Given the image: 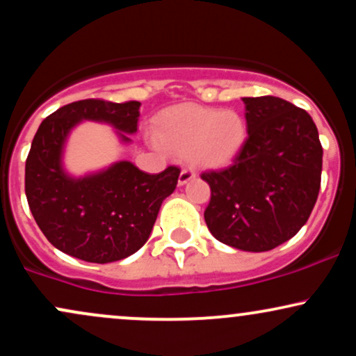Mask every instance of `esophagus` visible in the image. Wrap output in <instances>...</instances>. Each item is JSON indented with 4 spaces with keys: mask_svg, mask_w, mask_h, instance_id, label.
Masks as SVG:
<instances>
[{
    "mask_svg": "<svg viewBox=\"0 0 356 356\" xmlns=\"http://www.w3.org/2000/svg\"><path fill=\"white\" fill-rule=\"evenodd\" d=\"M194 177H195V174L192 172L191 169H182L181 174H179V186H184V184L192 181Z\"/></svg>",
    "mask_w": 356,
    "mask_h": 356,
    "instance_id": "obj_1",
    "label": "esophagus"
}]
</instances>
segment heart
I'll list each match as a JSON object with an SVG mask.
<instances>
[{"instance_id":"1","label":"heart","mask_w":356,"mask_h":356,"mask_svg":"<svg viewBox=\"0 0 356 356\" xmlns=\"http://www.w3.org/2000/svg\"><path fill=\"white\" fill-rule=\"evenodd\" d=\"M157 137L167 149L186 154L199 169H218L234 161L248 137L244 117L234 110L181 105L157 122Z\"/></svg>"}]
</instances>
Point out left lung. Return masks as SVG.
I'll return each instance as SVG.
<instances>
[{"label":"left lung","instance_id":"1","mask_svg":"<svg viewBox=\"0 0 356 356\" xmlns=\"http://www.w3.org/2000/svg\"><path fill=\"white\" fill-rule=\"evenodd\" d=\"M248 138L229 167L206 170L204 211L211 234L241 251L263 252L305 226L321 184L323 147L306 110L277 97H244Z\"/></svg>","mask_w":356,"mask_h":356}]
</instances>
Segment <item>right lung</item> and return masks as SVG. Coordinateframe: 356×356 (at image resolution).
Returning <instances> with one entry per match:
<instances>
[{"instance_id": "obj_1", "label": "right lung", "mask_w": 356, "mask_h": 356, "mask_svg": "<svg viewBox=\"0 0 356 356\" xmlns=\"http://www.w3.org/2000/svg\"><path fill=\"white\" fill-rule=\"evenodd\" d=\"M138 108L136 100H79L53 112L36 130L24 167V192L44 238L65 254L105 264L137 252L152 232L162 201L177 186L181 169L175 165L147 174L122 161L80 179L65 174L61 154L73 127L95 120L136 134ZM125 134L120 138L130 142Z\"/></svg>"}]
</instances>
